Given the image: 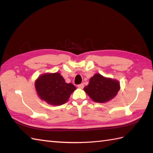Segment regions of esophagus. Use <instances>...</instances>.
<instances>
[{"label":"esophagus","instance_id":"obj_1","mask_svg":"<svg viewBox=\"0 0 153 153\" xmlns=\"http://www.w3.org/2000/svg\"><path fill=\"white\" fill-rule=\"evenodd\" d=\"M78 87L79 88H84V84H80V85H78Z\"/></svg>","mask_w":153,"mask_h":153}]
</instances>
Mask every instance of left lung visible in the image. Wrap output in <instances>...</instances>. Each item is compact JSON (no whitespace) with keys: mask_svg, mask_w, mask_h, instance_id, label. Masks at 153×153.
<instances>
[{"mask_svg":"<svg viewBox=\"0 0 153 153\" xmlns=\"http://www.w3.org/2000/svg\"><path fill=\"white\" fill-rule=\"evenodd\" d=\"M120 89L119 81L95 74L90 79L88 85L84 88L93 101L104 103L113 99Z\"/></svg>","mask_w":153,"mask_h":153,"instance_id":"obj_1","label":"left lung"}]
</instances>
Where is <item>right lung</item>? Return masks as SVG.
Wrapping results in <instances>:
<instances>
[{"instance_id":"obj_1","label":"right lung","mask_w":153,"mask_h":153,"mask_svg":"<svg viewBox=\"0 0 153 153\" xmlns=\"http://www.w3.org/2000/svg\"><path fill=\"white\" fill-rule=\"evenodd\" d=\"M37 95L42 100L52 105H61L66 103L76 87L67 83L60 73H45L35 82Z\"/></svg>"}]
</instances>
